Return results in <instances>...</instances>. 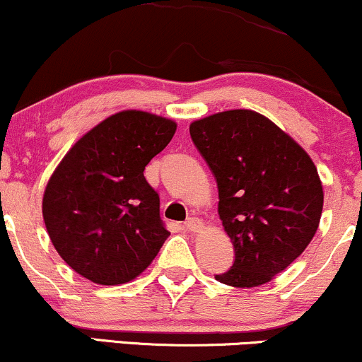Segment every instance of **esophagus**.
I'll use <instances>...</instances> for the list:
<instances>
[{"label": "esophagus", "instance_id": "1", "mask_svg": "<svg viewBox=\"0 0 362 362\" xmlns=\"http://www.w3.org/2000/svg\"><path fill=\"white\" fill-rule=\"evenodd\" d=\"M182 227H185L188 232H199L203 228V222L199 218H197V216H189V218L182 223Z\"/></svg>", "mask_w": 362, "mask_h": 362}]
</instances>
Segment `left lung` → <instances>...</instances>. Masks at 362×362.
Instances as JSON below:
<instances>
[{
	"label": "left lung",
	"mask_w": 362,
	"mask_h": 362,
	"mask_svg": "<svg viewBox=\"0 0 362 362\" xmlns=\"http://www.w3.org/2000/svg\"><path fill=\"white\" fill-rule=\"evenodd\" d=\"M218 186V215L235 261L215 279L252 288L307 249L324 208L317 168L290 135L250 110H228L189 125Z\"/></svg>",
	"instance_id": "left-lung-1"
}]
</instances>
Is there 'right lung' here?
Listing matches in <instances>:
<instances>
[{"label":"right lung","instance_id":"add662e5","mask_svg":"<svg viewBox=\"0 0 362 362\" xmlns=\"http://www.w3.org/2000/svg\"><path fill=\"white\" fill-rule=\"evenodd\" d=\"M176 123L127 110L72 146L47 182L42 214L59 252L98 284L129 283L154 261L168 228L144 171L171 142Z\"/></svg>","mask_w":362,"mask_h":362}]
</instances>
